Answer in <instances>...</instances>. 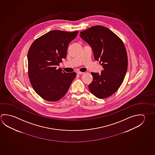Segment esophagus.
Instances as JSON below:
<instances>
[{
    "instance_id": "obj_1",
    "label": "esophagus",
    "mask_w": 155,
    "mask_h": 155,
    "mask_svg": "<svg viewBox=\"0 0 155 155\" xmlns=\"http://www.w3.org/2000/svg\"><path fill=\"white\" fill-rule=\"evenodd\" d=\"M77 74H84V72H80V71H78V72H77Z\"/></svg>"
}]
</instances>
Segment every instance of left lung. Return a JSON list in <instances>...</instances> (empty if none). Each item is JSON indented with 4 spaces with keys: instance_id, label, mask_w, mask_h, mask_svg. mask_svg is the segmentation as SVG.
Segmentation results:
<instances>
[{
    "instance_id": "left-lung-1",
    "label": "left lung",
    "mask_w": 155,
    "mask_h": 155,
    "mask_svg": "<svg viewBox=\"0 0 155 155\" xmlns=\"http://www.w3.org/2000/svg\"><path fill=\"white\" fill-rule=\"evenodd\" d=\"M91 47L94 58L102 66L101 74L91 72L90 92L98 98L110 96L119 88L128 67L127 52L122 40L108 28L96 25L80 33Z\"/></svg>"
}]
</instances>
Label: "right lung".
Masks as SVG:
<instances>
[{
  "label": "right lung",
  "mask_w": 155,
  "mask_h": 155,
  "mask_svg": "<svg viewBox=\"0 0 155 155\" xmlns=\"http://www.w3.org/2000/svg\"><path fill=\"white\" fill-rule=\"evenodd\" d=\"M78 31L52 30L37 38L28 53V76L33 89L45 100H59L68 92L76 72L66 73L58 66L67 55L68 45Z\"/></svg>",
  "instance_id": "right-lung-1"
}]
</instances>
